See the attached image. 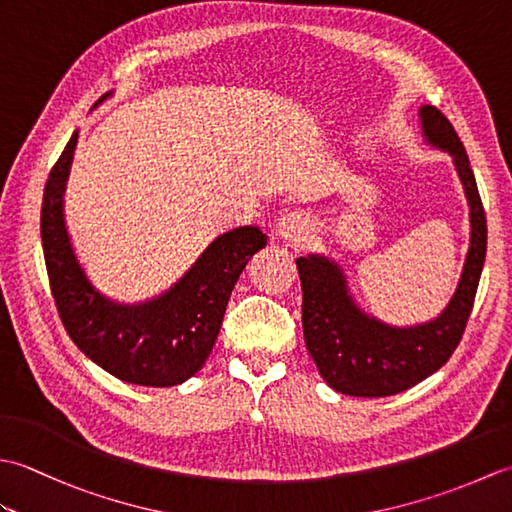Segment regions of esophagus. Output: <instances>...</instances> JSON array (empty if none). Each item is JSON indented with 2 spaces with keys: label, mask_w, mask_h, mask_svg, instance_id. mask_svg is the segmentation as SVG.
<instances>
[{
  "label": "esophagus",
  "mask_w": 512,
  "mask_h": 512,
  "mask_svg": "<svg viewBox=\"0 0 512 512\" xmlns=\"http://www.w3.org/2000/svg\"><path fill=\"white\" fill-rule=\"evenodd\" d=\"M275 233L279 239H284V242H292V244L303 242V239L310 235V220L299 211L284 213L279 217Z\"/></svg>",
  "instance_id": "esophagus-1"
}]
</instances>
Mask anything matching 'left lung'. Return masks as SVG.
Instances as JSON below:
<instances>
[{"instance_id": "8db88e82", "label": "left lung", "mask_w": 512, "mask_h": 512, "mask_svg": "<svg viewBox=\"0 0 512 512\" xmlns=\"http://www.w3.org/2000/svg\"><path fill=\"white\" fill-rule=\"evenodd\" d=\"M418 121L424 143L453 160L469 204V250L447 306L438 317L413 325H394L367 312L356 301L347 273L336 259L323 253L297 259L303 339L325 383L345 396H394L436 374L462 339L482 277L486 217L469 156L436 107L422 105Z\"/></svg>"}]
</instances>
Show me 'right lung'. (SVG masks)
<instances>
[{
	"instance_id": "1",
	"label": "right lung",
	"mask_w": 512,
	"mask_h": 512,
	"mask_svg": "<svg viewBox=\"0 0 512 512\" xmlns=\"http://www.w3.org/2000/svg\"><path fill=\"white\" fill-rule=\"evenodd\" d=\"M76 140L79 132L52 167L41 204L43 257L61 321L76 347L118 380L180 385L209 358L237 279L268 237L255 224L235 226L217 235L167 290L134 303L112 299L88 277L65 226L63 195Z\"/></svg>"
}]
</instances>
